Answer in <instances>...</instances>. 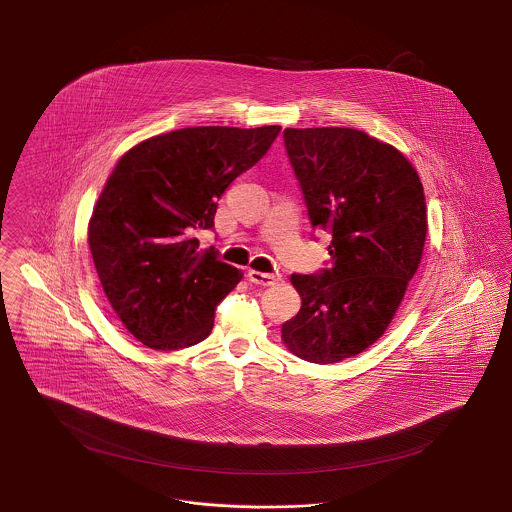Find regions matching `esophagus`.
<instances>
[{
	"label": "esophagus",
	"instance_id": "34e87169",
	"mask_svg": "<svg viewBox=\"0 0 512 512\" xmlns=\"http://www.w3.org/2000/svg\"><path fill=\"white\" fill-rule=\"evenodd\" d=\"M249 280L257 285H274L276 282H280V276L278 274H268V272H257V270H249Z\"/></svg>",
	"mask_w": 512,
	"mask_h": 512
}]
</instances>
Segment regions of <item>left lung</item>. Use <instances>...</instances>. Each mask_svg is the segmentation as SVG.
<instances>
[{"label": "left lung", "mask_w": 512, "mask_h": 512, "mask_svg": "<svg viewBox=\"0 0 512 512\" xmlns=\"http://www.w3.org/2000/svg\"><path fill=\"white\" fill-rule=\"evenodd\" d=\"M283 143L327 266L293 274L302 306L282 325L300 359L329 365L367 350L395 316L422 259L425 198L412 164L353 128H285Z\"/></svg>", "instance_id": "1"}]
</instances>
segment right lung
Instances as JSON below:
<instances>
[{
    "instance_id": "add662e5",
    "label": "right lung",
    "mask_w": 512,
    "mask_h": 512,
    "mask_svg": "<svg viewBox=\"0 0 512 512\" xmlns=\"http://www.w3.org/2000/svg\"><path fill=\"white\" fill-rule=\"evenodd\" d=\"M280 126H194L124 153L92 213L89 246L107 300L124 327L153 350L210 335L219 302L244 272L198 249L217 200L265 157Z\"/></svg>"
}]
</instances>
